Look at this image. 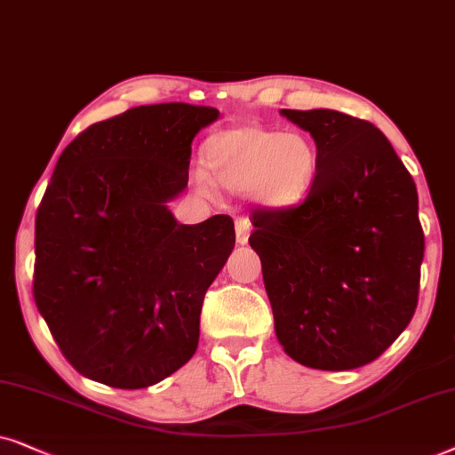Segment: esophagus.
<instances>
[{
	"instance_id": "1",
	"label": "esophagus",
	"mask_w": 455,
	"mask_h": 455,
	"mask_svg": "<svg viewBox=\"0 0 455 455\" xmlns=\"http://www.w3.org/2000/svg\"><path fill=\"white\" fill-rule=\"evenodd\" d=\"M235 231H237V243L245 245L250 241V233H251V222L247 218H237L235 222Z\"/></svg>"
}]
</instances>
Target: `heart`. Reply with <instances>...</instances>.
I'll list each match as a JSON object with an SVG mask.
<instances>
[{"label": "heart", "mask_w": 455, "mask_h": 455, "mask_svg": "<svg viewBox=\"0 0 455 455\" xmlns=\"http://www.w3.org/2000/svg\"><path fill=\"white\" fill-rule=\"evenodd\" d=\"M210 180L224 189H247L251 202L278 210L310 193L318 172L314 143L301 132H278L264 126H235L212 132L204 143ZM208 177L199 183L208 187Z\"/></svg>", "instance_id": "obj_1"}]
</instances>
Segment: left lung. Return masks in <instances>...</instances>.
I'll list each match as a JSON object with an SVG mask.
<instances>
[{
  "mask_svg": "<svg viewBox=\"0 0 455 455\" xmlns=\"http://www.w3.org/2000/svg\"><path fill=\"white\" fill-rule=\"evenodd\" d=\"M281 114L312 135L318 172L299 205L253 210L250 245L284 354L351 371L377 360L414 316L425 258L416 185L368 120Z\"/></svg>",
  "mask_w": 455,
  "mask_h": 455,
  "instance_id": "8db88e82",
  "label": "left lung"
}]
</instances>
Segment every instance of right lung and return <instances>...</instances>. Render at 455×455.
<instances>
[{"label":"right lung","mask_w":455,"mask_h":455,"mask_svg":"<svg viewBox=\"0 0 455 455\" xmlns=\"http://www.w3.org/2000/svg\"><path fill=\"white\" fill-rule=\"evenodd\" d=\"M216 108H131L84 129L58 157L35 220L33 295L83 377L143 389L191 360L205 291L235 247L216 214L180 224L191 143Z\"/></svg>","instance_id":"1"}]
</instances>
